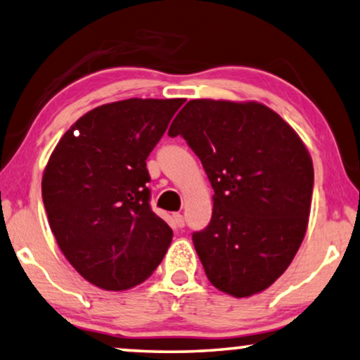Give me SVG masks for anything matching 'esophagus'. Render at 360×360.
Instances as JSON below:
<instances>
[{
    "mask_svg": "<svg viewBox=\"0 0 360 360\" xmlns=\"http://www.w3.org/2000/svg\"><path fill=\"white\" fill-rule=\"evenodd\" d=\"M174 224L176 227H184L185 226V219H184V216L180 214V212H174Z\"/></svg>",
    "mask_w": 360,
    "mask_h": 360,
    "instance_id": "obj_1",
    "label": "esophagus"
}]
</instances>
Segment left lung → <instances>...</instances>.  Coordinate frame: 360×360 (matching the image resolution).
I'll return each instance as SVG.
<instances>
[{
  "mask_svg": "<svg viewBox=\"0 0 360 360\" xmlns=\"http://www.w3.org/2000/svg\"><path fill=\"white\" fill-rule=\"evenodd\" d=\"M200 158L212 217L193 245L210 283L237 299L289 268L309 226L314 164L288 122L259 102L195 98L169 129Z\"/></svg>",
  "mask_w": 360,
  "mask_h": 360,
  "instance_id": "1",
  "label": "left lung"
}]
</instances>
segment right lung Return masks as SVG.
Wrapping results in <instances>:
<instances>
[{
    "mask_svg": "<svg viewBox=\"0 0 360 360\" xmlns=\"http://www.w3.org/2000/svg\"><path fill=\"white\" fill-rule=\"evenodd\" d=\"M185 98L92 108L61 136L41 176L50 229L68 262L105 290L144 283L174 232L149 206L146 159Z\"/></svg>",
    "mask_w": 360,
    "mask_h": 360,
    "instance_id": "right-lung-1",
    "label": "right lung"
}]
</instances>
